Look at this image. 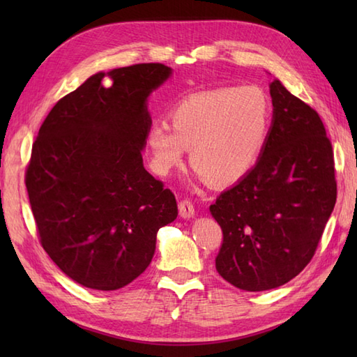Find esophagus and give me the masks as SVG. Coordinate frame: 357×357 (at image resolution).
<instances>
[{
	"instance_id": "1",
	"label": "esophagus",
	"mask_w": 357,
	"mask_h": 357,
	"mask_svg": "<svg viewBox=\"0 0 357 357\" xmlns=\"http://www.w3.org/2000/svg\"><path fill=\"white\" fill-rule=\"evenodd\" d=\"M179 215L184 219H190L195 215V206L190 199H183L179 202Z\"/></svg>"
}]
</instances>
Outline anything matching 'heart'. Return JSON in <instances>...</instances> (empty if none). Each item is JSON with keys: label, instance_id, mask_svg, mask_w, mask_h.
Wrapping results in <instances>:
<instances>
[{"label": "heart", "instance_id": "obj_1", "mask_svg": "<svg viewBox=\"0 0 357 357\" xmlns=\"http://www.w3.org/2000/svg\"><path fill=\"white\" fill-rule=\"evenodd\" d=\"M169 121L155 119L147 127L153 172L169 174L190 149V162L201 176L227 185L244 178L261 158L273 124V104L256 86L215 87L179 100Z\"/></svg>", "mask_w": 357, "mask_h": 357}]
</instances>
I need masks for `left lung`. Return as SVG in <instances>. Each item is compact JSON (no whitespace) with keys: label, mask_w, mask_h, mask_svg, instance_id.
I'll use <instances>...</instances> for the list:
<instances>
[{"label":"left lung","mask_w":357,"mask_h":357,"mask_svg":"<svg viewBox=\"0 0 357 357\" xmlns=\"http://www.w3.org/2000/svg\"><path fill=\"white\" fill-rule=\"evenodd\" d=\"M270 95L273 124L261 158L210 206L222 230L216 270L247 291L284 285L307 267L337 196L319 113L278 79Z\"/></svg>","instance_id":"8db88e82"}]
</instances>
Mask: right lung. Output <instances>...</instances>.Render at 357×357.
Here are the masks:
<instances>
[{
    "label": "right lung",
    "mask_w": 357,
    "mask_h": 357,
    "mask_svg": "<svg viewBox=\"0 0 357 357\" xmlns=\"http://www.w3.org/2000/svg\"><path fill=\"white\" fill-rule=\"evenodd\" d=\"M170 73L144 63L93 75L53 105L32 146L24 181L41 247L87 288L130 284L151 262L158 230L178 216L141 155L147 96Z\"/></svg>",
    "instance_id": "right-lung-1"
}]
</instances>
